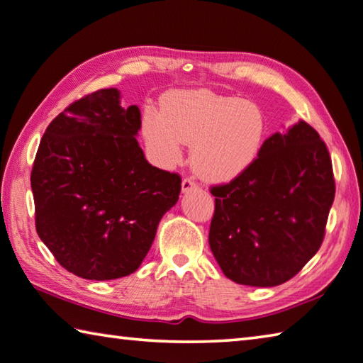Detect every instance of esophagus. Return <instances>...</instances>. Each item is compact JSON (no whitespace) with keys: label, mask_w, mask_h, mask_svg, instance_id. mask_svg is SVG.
<instances>
[{"label":"esophagus","mask_w":363,"mask_h":363,"mask_svg":"<svg viewBox=\"0 0 363 363\" xmlns=\"http://www.w3.org/2000/svg\"><path fill=\"white\" fill-rule=\"evenodd\" d=\"M199 189V184H196L194 179H190V177H186V179L182 181V192H190V190H196Z\"/></svg>","instance_id":"obj_1"}]
</instances>
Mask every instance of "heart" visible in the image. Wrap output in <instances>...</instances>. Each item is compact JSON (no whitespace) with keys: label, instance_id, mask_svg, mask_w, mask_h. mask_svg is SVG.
<instances>
[{"label":"heart","instance_id":"obj_1","mask_svg":"<svg viewBox=\"0 0 363 363\" xmlns=\"http://www.w3.org/2000/svg\"><path fill=\"white\" fill-rule=\"evenodd\" d=\"M141 131L149 157L162 168L182 159L192 144L190 164L209 182H227L245 173L263 147L265 116L257 104L209 90H171L160 111L146 109Z\"/></svg>","mask_w":363,"mask_h":363}]
</instances>
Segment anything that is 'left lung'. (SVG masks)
I'll return each mask as SVG.
<instances>
[{"mask_svg":"<svg viewBox=\"0 0 363 363\" xmlns=\"http://www.w3.org/2000/svg\"><path fill=\"white\" fill-rule=\"evenodd\" d=\"M216 196L209 246L228 279L273 287L292 279L324 241L335 199L332 159L300 121L265 140L257 160Z\"/></svg>","mask_w":363,"mask_h":363,"instance_id":"obj_1","label":"left lung"}]
</instances>
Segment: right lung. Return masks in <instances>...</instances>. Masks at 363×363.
<instances>
[{"label": "right lung", "mask_w": 363, "mask_h": 363, "mask_svg": "<svg viewBox=\"0 0 363 363\" xmlns=\"http://www.w3.org/2000/svg\"><path fill=\"white\" fill-rule=\"evenodd\" d=\"M138 106L101 89L45 128L31 169L39 238L69 273L123 278L140 268L159 222L179 200L181 176L152 167L136 141Z\"/></svg>", "instance_id": "right-lung-1"}]
</instances>
